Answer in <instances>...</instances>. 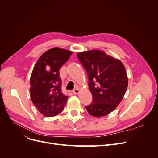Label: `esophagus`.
<instances>
[{"label": "esophagus", "mask_w": 158, "mask_h": 158, "mask_svg": "<svg viewBox=\"0 0 158 158\" xmlns=\"http://www.w3.org/2000/svg\"><path fill=\"white\" fill-rule=\"evenodd\" d=\"M73 93L74 94H75V95H77V94H78L79 93H80V90L78 89H74L73 91Z\"/></svg>", "instance_id": "esophagus-1"}]
</instances>
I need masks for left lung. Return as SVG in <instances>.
I'll return each instance as SVG.
<instances>
[{
    "label": "left lung",
    "instance_id": "left-lung-1",
    "mask_svg": "<svg viewBox=\"0 0 158 158\" xmlns=\"http://www.w3.org/2000/svg\"><path fill=\"white\" fill-rule=\"evenodd\" d=\"M87 72L92 102L85 107L95 117L106 116L121 103L128 86L125 68L121 62L99 50L78 52Z\"/></svg>",
    "mask_w": 158,
    "mask_h": 158
}]
</instances>
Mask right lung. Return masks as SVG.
Returning <instances> with one entry per match:
<instances>
[{"label":"right lung","instance_id":"right-lung-1","mask_svg":"<svg viewBox=\"0 0 158 158\" xmlns=\"http://www.w3.org/2000/svg\"><path fill=\"white\" fill-rule=\"evenodd\" d=\"M72 52L54 47L38 59L30 78V97L39 111L47 117L60 113L68 100L61 90L59 70L69 60Z\"/></svg>","mask_w":158,"mask_h":158}]
</instances>
